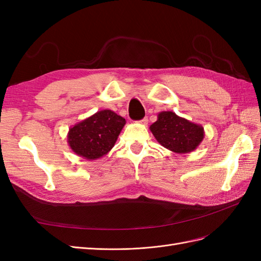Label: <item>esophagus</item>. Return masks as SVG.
<instances>
[{
  "mask_svg": "<svg viewBox=\"0 0 261 261\" xmlns=\"http://www.w3.org/2000/svg\"><path fill=\"white\" fill-rule=\"evenodd\" d=\"M140 122L142 123V124H147V122H148V120H147V118L145 117V118H143L142 120H140Z\"/></svg>",
  "mask_w": 261,
  "mask_h": 261,
  "instance_id": "obj_1",
  "label": "esophagus"
}]
</instances>
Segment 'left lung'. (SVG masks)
<instances>
[{"mask_svg": "<svg viewBox=\"0 0 261 261\" xmlns=\"http://www.w3.org/2000/svg\"><path fill=\"white\" fill-rule=\"evenodd\" d=\"M150 130L162 146L177 154L195 151L204 138L202 125L177 116L173 111H161Z\"/></svg>", "mask_w": 261, "mask_h": 261, "instance_id": "left-lung-1", "label": "left lung"}]
</instances>
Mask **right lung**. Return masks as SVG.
<instances>
[{"instance_id":"1","label":"right lung","mask_w":261,"mask_h":261,"mask_svg":"<svg viewBox=\"0 0 261 261\" xmlns=\"http://www.w3.org/2000/svg\"><path fill=\"white\" fill-rule=\"evenodd\" d=\"M125 119L109 109L99 110L69 129L68 144L76 155L88 161L102 158L115 146Z\"/></svg>"}]
</instances>
